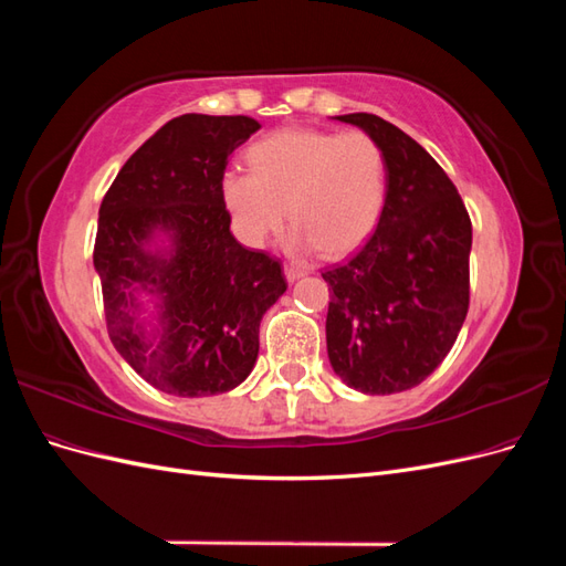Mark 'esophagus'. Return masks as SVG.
I'll return each mask as SVG.
<instances>
[{
	"label": "esophagus",
	"mask_w": 566,
	"mask_h": 566,
	"mask_svg": "<svg viewBox=\"0 0 566 566\" xmlns=\"http://www.w3.org/2000/svg\"><path fill=\"white\" fill-rule=\"evenodd\" d=\"M304 269L302 266H295V264H285V279L293 283V281H297V279H302L304 276Z\"/></svg>",
	"instance_id": "1"
}]
</instances>
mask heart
Returning a JSON list of instances; mask_svg holds the SVG:
<instances>
[{
    "mask_svg": "<svg viewBox=\"0 0 566 566\" xmlns=\"http://www.w3.org/2000/svg\"><path fill=\"white\" fill-rule=\"evenodd\" d=\"M250 172L229 169L221 200L243 243L260 248L287 217L295 250L347 254L378 224L385 202V156L361 129H281L250 146Z\"/></svg>",
    "mask_w": 566,
    "mask_h": 566,
    "instance_id": "heart-1",
    "label": "heart"
}]
</instances>
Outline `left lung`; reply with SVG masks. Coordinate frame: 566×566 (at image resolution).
Listing matches in <instances>:
<instances>
[{
    "instance_id": "obj_1",
    "label": "left lung",
    "mask_w": 566,
    "mask_h": 566,
    "mask_svg": "<svg viewBox=\"0 0 566 566\" xmlns=\"http://www.w3.org/2000/svg\"><path fill=\"white\" fill-rule=\"evenodd\" d=\"M337 119L380 144L387 193L366 245L321 271L328 356L349 387L397 394L434 373L465 323L472 221L455 184L406 132L373 113Z\"/></svg>"
}]
</instances>
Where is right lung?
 Segmentation results:
<instances>
[{
  "label": "right lung",
  "mask_w": 566,
  "mask_h": 566,
  "mask_svg": "<svg viewBox=\"0 0 566 566\" xmlns=\"http://www.w3.org/2000/svg\"><path fill=\"white\" fill-rule=\"evenodd\" d=\"M256 129L248 115L169 119L101 200L94 266L111 342L148 385L175 397L241 385L260 352V321L287 290L281 260L235 241L221 200L231 153ZM156 228L174 235L169 258L143 250ZM136 286L161 295L156 338L135 316Z\"/></svg>",
  "instance_id": "add662e5"
}]
</instances>
